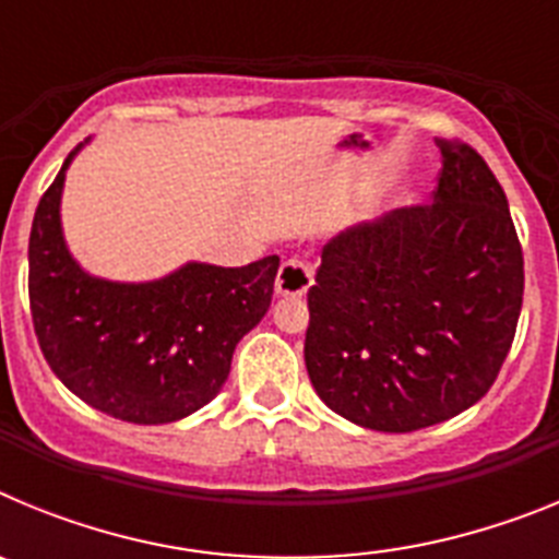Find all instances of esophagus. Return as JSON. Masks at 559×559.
Wrapping results in <instances>:
<instances>
[{
  "label": "esophagus",
  "mask_w": 559,
  "mask_h": 559,
  "mask_svg": "<svg viewBox=\"0 0 559 559\" xmlns=\"http://www.w3.org/2000/svg\"><path fill=\"white\" fill-rule=\"evenodd\" d=\"M313 285V265L305 263V260H285L280 265V274H276L274 290L276 296L283 299H296V296H305Z\"/></svg>",
  "instance_id": "obj_1"
}]
</instances>
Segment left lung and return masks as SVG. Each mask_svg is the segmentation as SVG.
I'll use <instances>...</instances> for the list:
<instances>
[{
  "mask_svg": "<svg viewBox=\"0 0 559 559\" xmlns=\"http://www.w3.org/2000/svg\"><path fill=\"white\" fill-rule=\"evenodd\" d=\"M437 147L431 204L335 235L308 290L310 383L324 406L372 431H419L478 403L521 316L507 195L471 145Z\"/></svg>",
  "mask_w": 559,
  "mask_h": 559,
  "instance_id": "left-lung-1",
  "label": "left lung"
}]
</instances>
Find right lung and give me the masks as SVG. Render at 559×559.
Segmentation results:
<instances>
[{"label": "right lung", "instance_id": "right-lung-1", "mask_svg": "<svg viewBox=\"0 0 559 559\" xmlns=\"http://www.w3.org/2000/svg\"><path fill=\"white\" fill-rule=\"evenodd\" d=\"M88 142V140H86ZM69 153L29 229V310L49 369L108 417L165 426L224 389L237 341L269 313L280 257L240 269L185 263L147 283L88 274L67 246Z\"/></svg>", "mask_w": 559, "mask_h": 559}]
</instances>
